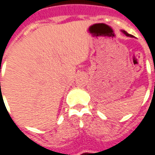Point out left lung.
I'll return each mask as SVG.
<instances>
[{"label": "left lung", "mask_w": 155, "mask_h": 155, "mask_svg": "<svg viewBox=\"0 0 155 155\" xmlns=\"http://www.w3.org/2000/svg\"><path fill=\"white\" fill-rule=\"evenodd\" d=\"M121 32H122V33L125 34L126 36H129V37H133V36H132L131 35H130V34H128V33H127V32H126V31H125V30H121Z\"/></svg>", "instance_id": "1"}]
</instances>
